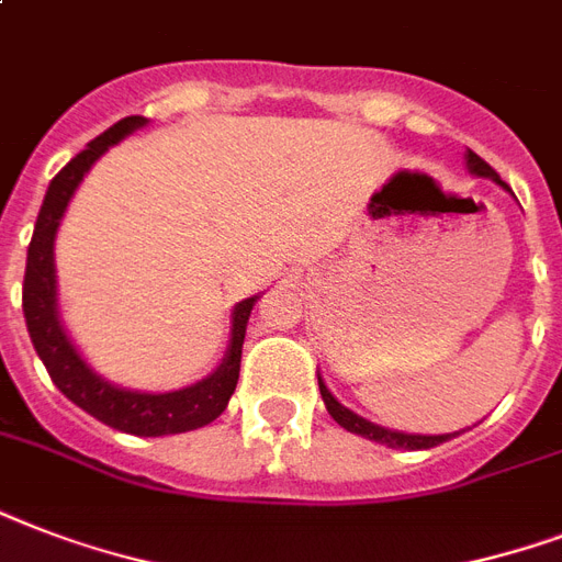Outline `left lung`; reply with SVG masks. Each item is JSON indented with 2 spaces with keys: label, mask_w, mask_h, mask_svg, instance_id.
I'll return each instance as SVG.
<instances>
[{
  "label": "left lung",
  "mask_w": 562,
  "mask_h": 562,
  "mask_svg": "<svg viewBox=\"0 0 562 562\" xmlns=\"http://www.w3.org/2000/svg\"><path fill=\"white\" fill-rule=\"evenodd\" d=\"M467 169H470L472 175H479V178L496 180L498 187L507 189L505 180L498 178L496 171L490 169L487 162L481 160L475 151H467ZM317 384H321V396H324L326 411L333 414V419L338 423V426L347 428V431H352V435H361V437H368V440H375V443L391 446V449H431V446H440V443H446V440H452V437L461 435V431H454V435H405V431H393V428L375 426V423H370V419L359 417L356 411L344 408L341 402L335 400L333 393H329V387H326L321 375H317Z\"/></svg>",
  "instance_id": "left-lung-1"
}]
</instances>
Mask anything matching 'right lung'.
<instances>
[{"label":"right lung","instance_id":"add662e5","mask_svg":"<svg viewBox=\"0 0 562 562\" xmlns=\"http://www.w3.org/2000/svg\"><path fill=\"white\" fill-rule=\"evenodd\" d=\"M143 125H148V119L143 116H127L116 122L104 134L95 136L81 154H75L48 183L37 224H34V236H31L29 259H25L22 312H25L31 344H34L40 361L46 364L52 382L57 384V391L64 393L66 400H72L78 408H83L90 417L101 419L110 428H119V431L136 437H162L206 426L227 408L229 396L236 391L238 368H241V344H245L247 321H250V312H254L259 297L241 300L233 308V333H229L227 356L215 368V373L189 384V387H180V391L143 393L110 384L81 359V352L75 350V344L69 341V335L57 317V227L64 221V212L72 201L75 189L81 187L83 175L92 169V162L99 160L110 145L122 143L127 134H134L136 127Z\"/></svg>","mask_w":562,"mask_h":562}]
</instances>
